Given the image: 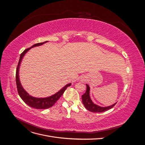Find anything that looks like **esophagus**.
<instances>
[{"label": "esophagus", "instance_id": "obj_1", "mask_svg": "<svg viewBox=\"0 0 145 145\" xmlns=\"http://www.w3.org/2000/svg\"><path fill=\"white\" fill-rule=\"evenodd\" d=\"M82 81H83V82H84L85 81V79L83 78H82Z\"/></svg>", "mask_w": 145, "mask_h": 145}]
</instances>
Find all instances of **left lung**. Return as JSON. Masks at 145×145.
Instances as JSON below:
<instances>
[{
  "label": "left lung",
  "mask_w": 145,
  "mask_h": 145,
  "mask_svg": "<svg viewBox=\"0 0 145 145\" xmlns=\"http://www.w3.org/2000/svg\"><path fill=\"white\" fill-rule=\"evenodd\" d=\"M86 85V91L85 93L82 95V102L83 104L84 105L85 107L88 110L93 112H102L106 111L109 109H111L114 106V105L117 103H114L111 106H106V107H102L100 106L99 105H97L96 104L94 103L93 101L91 99L90 95H89V91H90V88L88 85Z\"/></svg>",
  "instance_id": "left-lung-1"
}]
</instances>
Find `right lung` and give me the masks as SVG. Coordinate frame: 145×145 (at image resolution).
Returning <instances> with one entry per match:
<instances>
[{
  "label": "right lung",
  "instance_id": "1",
  "mask_svg": "<svg viewBox=\"0 0 145 145\" xmlns=\"http://www.w3.org/2000/svg\"><path fill=\"white\" fill-rule=\"evenodd\" d=\"M48 42V41H45L44 42L36 43V44H34L31 47L28 48V49H26L22 53L20 54L19 63H18V65H17V67L16 69V81L17 91H18L19 95L20 97V98L23 100V101L26 104L28 105V106H31V108H33L35 109H45L51 108V106H53V105L55 104V103L59 99V98L61 97V96H62V95L63 94L64 91L66 90V89H67L68 86L71 85V83H68V84L66 85L64 87H63L60 91H59L57 93H56V94L50 96V97H44V98H38V97H33V96L30 95L24 89L22 86L20 79H19V72L22 60L25 54L27 53L31 48L42 45L43 44H44V43Z\"/></svg>",
  "mask_w": 145,
  "mask_h": 145
}]
</instances>
